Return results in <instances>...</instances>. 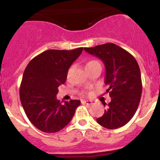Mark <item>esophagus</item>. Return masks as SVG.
<instances>
[{
    "label": "esophagus",
    "instance_id": "obj_1",
    "mask_svg": "<svg viewBox=\"0 0 160 160\" xmlns=\"http://www.w3.org/2000/svg\"><path fill=\"white\" fill-rule=\"evenodd\" d=\"M83 103V104H87V105H92V104H93V103H92V100H82V101Z\"/></svg>",
    "mask_w": 160,
    "mask_h": 160
}]
</instances>
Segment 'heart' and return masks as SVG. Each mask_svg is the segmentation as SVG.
I'll return each mask as SVG.
<instances>
[{
	"instance_id": "obj_1",
	"label": "heart",
	"mask_w": 160,
	"mask_h": 160,
	"mask_svg": "<svg viewBox=\"0 0 160 160\" xmlns=\"http://www.w3.org/2000/svg\"><path fill=\"white\" fill-rule=\"evenodd\" d=\"M92 62H94V61H90V62H89V63H87V64H88V63H92Z\"/></svg>"
}]
</instances>
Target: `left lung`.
<instances>
[{"label": "left lung", "mask_w": 160, "mask_h": 160, "mask_svg": "<svg viewBox=\"0 0 160 160\" xmlns=\"http://www.w3.org/2000/svg\"><path fill=\"white\" fill-rule=\"evenodd\" d=\"M84 50L104 63L106 92L112 99L104 114L97 122L110 130L123 127L133 118L141 100L142 82L138 62L130 52L113 43Z\"/></svg>", "instance_id": "obj_1"}]
</instances>
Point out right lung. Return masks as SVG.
<instances>
[{"label":"right lung","instance_id":"add662e5","mask_svg":"<svg viewBox=\"0 0 160 160\" xmlns=\"http://www.w3.org/2000/svg\"><path fill=\"white\" fill-rule=\"evenodd\" d=\"M83 48L49 49L32 59L22 75L19 89L21 104L32 124L45 133H56L71 122L78 100L61 104L56 99L58 87L64 84L68 71Z\"/></svg>","mask_w":160,"mask_h":160}]
</instances>
